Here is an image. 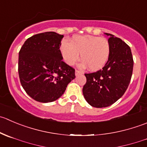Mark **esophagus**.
<instances>
[{
	"mask_svg": "<svg viewBox=\"0 0 147 147\" xmlns=\"http://www.w3.org/2000/svg\"><path fill=\"white\" fill-rule=\"evenodd\" d=\"M80 74H82V72H81V71L78 70V69H76V70H75V75H80Z\"/></svg>",
	"mask_w": 147,
	"mask_h": 147,
	"instance_id": "esophagus-1",
	"label": "esophagus"
}]
</instances>
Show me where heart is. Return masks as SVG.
Returning <instances> with one entry per match:
<instances>
[{
	"label": "heart",
	"instance_id": "1",
	"mask_svg": "<svg viewBox=\"0 0 147 147\" xmlns=\"http://www.w3.org/2000/svg\"><path fill=\"white\" fill-rule=\"evenodd\" d=\"M60 52L64 61L69 65H74L80 57L81 65H88L89 69L97 71L103 67L110 56L111 46L105 38L95 36H74L70 43L62 42Z\"/></svg>",
	"mask_w": 147,
	"mask_h": 147
}]
</instances>
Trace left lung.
I'll list each match as a JSON object with an SVG mask.
<instances>
[{
    "mask_svg": "<svg viewBox=\"0 0 147 147\" xmlns=\"http://www.w3.org/2000/svg\"><path fill=\"white\" fill-rule=\"evenodd\" d=\"M109 36L111 52L108 62L100 70L85 74L86 83L82 93L87 102L95 108L110 106L123 96L130 83L134 60L129 45L113 34Z\"/></svg>",
    "mask_w": 147,
    "mask_h": 147,
    "instance_id": "left-lung-1",
    "label": "left lung"
}]
</instances>
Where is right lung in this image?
<instances>
[{"label":"right lung","mask_w":147,"mask_h":147,"mask_svg":"<svg viewBox=\"0 0 147 147\" xmlns=\"http://www.w3.org/2000/svg\"><path fill=\"white\" fill-rule=\"evenodd\" d=\"M63 35L53 31L28 38L18 54V75L24 90L38 102L60 98L75 79V69L62 61L59 47Z\"/></svg>","instance_id":"add662e5"}]
</instances>
